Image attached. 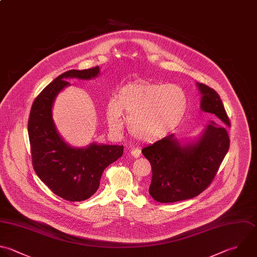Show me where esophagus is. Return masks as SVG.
<instances>
[{
  "label": "esophagus",
  "instance_id": "1",
  "mask_svg": "<svg viewBox=\"0 0 257 257\" xmlns=\"http://www.w3.org/2000/svg\"><path fill=\"white\" fill-rule=\"evenodd\" d=\"M131 155L134 158H139L141 156V152L139 150H132L131 151Z\"/></svg>",
  "mask_w": 257,
  "mask_h": 257
}]
</instances>
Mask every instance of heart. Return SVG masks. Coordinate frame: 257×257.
Instances as JSON below:
<instances>
[{"mask_svg": "<svg viewBox=\"0 0 257 257\" xmlns=\"http://www.w3.org/2000/svg\"><path fill=\"white\" fill-rule=\"evenodd\" d=\"M187 107L188 98L182 87L138 80L123 85L116 99L108 102L106 120L111 130L119 131L124 114L134 138L156 143L180 125Z\"/></svg>", "mask_w": 257, "mask_h": 257, "instance_id": "heart-1", "label": "heart"}]
</instances>
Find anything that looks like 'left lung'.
I'll use <instances>...</instances> for the list:
<instances>
[{
	"label": "left lung",
	"instance_id": "left-lung-1",
	"mask_svg": "<svg viewBox=\"0 0 257 257\" xmlns=\"http://www.w3.org/2000/svg\"><path fill=\"white\" fill-rule=\"evenodd\" d=\"M202 94L201 109L213 114L204 134L194 145L182 147L170 135L142 150L152 166L150 195L160 203H173L194 198L214 180L226 156L230 140L225 126H230L219 94L198 83Z\"/></svg>",
	"mask_w": 257,
	"mask_h": 257
}]
</instances>
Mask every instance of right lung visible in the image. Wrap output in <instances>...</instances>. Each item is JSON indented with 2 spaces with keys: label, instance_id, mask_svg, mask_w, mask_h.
<instances>
[{
  "label": "right lung",
  "instance_id": "add662e5",
  "mask_svg": "<svg viewBox=\"0 0 257 257\" xmlns=\"http://www.w3.org/2000/svg\"><path fill=\"white\" fill-rule=\"evenodd\" d=\"M99 73L95 66L69 70L49 83L35 98L28 120L32 165L40 180L58 197L80 202L98 189L104 169L119 159L123 146L92 144L86 149L67 145L52 119V105L58 92L70 83L67 78L90 79Z\"/></svg>",
  "mask_w": 257,
  "mask_h": 257
}]
</instances>
